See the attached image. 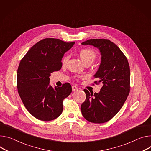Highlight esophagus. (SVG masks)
Returning a JSON list of instances; mask_svg holds the SVG:
<instances>
[{
	"instance_id": "esophagus-1",
	"label": "esophagus",
	"mask_w": 151,
	"mask_h": 151,
	"mask_svg": "<svg viewBox=\"0 0 151 151\" xmlns=\"http://www.w3.org/2000/svg\"><path fill=\"white\" fill-rule=\"evenodd\" d=\"M77 89H78L77 87H76V86H72V90H73V91H76Z\"/></svg>"
}]
</instances>
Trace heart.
I'll list each match as a JSON object with an SVG mask.
<instances>
[{"instance_id":"obj_1","label":"heart","mask_w":151,"mask_h":151,"mask_svg":"<svg viewBox=\"0 0 151 151\" xmlns=\"http://www.w3.org/2000/svg\"><path fill=\"white\" fill-rule=\"evenodd\" d=\"M79 57L82 60L84 63L87 62L92 63L97 57L96 52L92 49L90 48H84L81 50L79 51ZM69 59V57L68 55H65L62 60V64L63 65H66Z\"/></svg>"}]
</instances>
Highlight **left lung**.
<instances>
[{
	"label": "left lung",
	"mask_w": 151,
	"mask_h": 151,
	"mask_svg": "<svg viewBox=\"0 0 151 151\" xmlns=\"http://www.w3.org/2000/svg\"><path fill=\"white\" fill-rule=\"evenodd\" d=\"M83 45L99 49L101 63L94 78L103 85L98 93L84 89L86 98L81 111L84 118L94 123L110 120L123 106L130 91V68L126 57L115 43L108 39H89Z\"/></svg>",
	"instance_id": "1"
}]
</instances>
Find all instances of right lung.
<instances>
[{"instance_id":"obj_1","label":"right lung","mask_w":151,"mask_h":151,"mask_svg":"<svg viewBox=\"0 0 151 151\" xmlns=\"http://www.w3.org/2000/svg\"><path fill=\"white\" fill-rule=\"evenodd\" d=\"M75 42L60 39H43L30 48L20 62L17 69V89L28 112L42 121H51L63 111V100L71 93V85L62 87L50 85L51 73L59 71L64 54Z\"/></svg>"}]
</instances>
